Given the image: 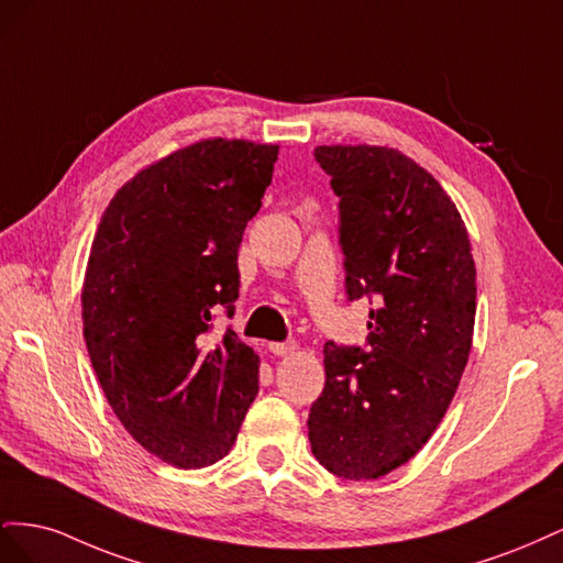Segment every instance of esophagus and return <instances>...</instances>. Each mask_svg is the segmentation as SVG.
Here are the masks:
<instances>
[{
  "mask_svg": "<svg viewBox=\"0 0 563 563\" xmlns=\"http://www.w3.org/2000/svg\"><path fill=\"white\" fill-rule=\"evenodd\" d=\"M298 350L296 343H291V340H286V343H269V352L277 354V356H288L294 354Z\"/></svg>",
  "mask_w": 563,
  "mask_h": 563,
  "instance_id": "34e87169",
  "label": "esophagus"
}]
</instances>
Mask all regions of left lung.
<instances>
[{
  "instance_id": "obj_1",
  "label": "left lung",
  "mask_w": 563,
  "mask_h": 563,
  "mask_svg": "<svg viewBox=\"0 0 563 563\" xmlns=\"http://www.w3.org/2000/svg\"><path fill=\"white\" fill-rule=\"evenodd\" d=\"M338 195L347 300H368L366 347L329 340L308 430L319 463L378 479L432 437L472 347L476 269L455 203L399 150L319 145Z\"/></svg>"
}]
</instances>
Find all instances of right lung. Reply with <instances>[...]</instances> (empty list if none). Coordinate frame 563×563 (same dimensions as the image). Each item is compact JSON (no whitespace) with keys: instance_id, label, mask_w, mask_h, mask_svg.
<instances>
[{"instance_id":"right-lung-1","label":"right lung","mask_w":563,"mask_h":563,"mask_svg":"<svg viewBox=\"0 0 563 563\" xmlns=\"http://www.w3.org/2000/svg\"><path fill=\"white\" fill-rule=\"evenodd\" d=\"M277 145L201 141L135 174L100 218L84 277V340L126 432L183 470L218 463L258 395V354L213 317L234 314L242 234Z\"/></svg>"}]
</instances>
